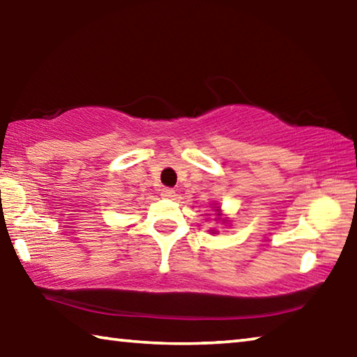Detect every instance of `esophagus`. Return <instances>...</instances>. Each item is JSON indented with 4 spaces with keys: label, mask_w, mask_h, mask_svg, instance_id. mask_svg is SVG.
Returning <instances> with one entry per match:
<instances>
[{
    "label": "esophagus",
    "mask_w": 357,
    "mask_h": 357,
    "mask_svg": "<svg viewBox=\"0 0 357 357\" xmlns=\"http://www.w3.org/2000/svg\"><path fill=\"white\" fill-rule=\"evenodd\" d=\"M174 193H176V192H174L173 189H170V187H165V189H162L160 195L164 197V198H173Z\"/></svg>",
    "instance_id": "34e87169"
}]
</instances>
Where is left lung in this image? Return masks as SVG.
I'll list each match as a JSON object with an SVG mask.
<instances>
[{"mask_svg": "<svg viewBox=\"0 0 357 357\" xmlns=\"http://www.w3.org/2000/svg\"><path fill=\"white\" fill-rule=\"evenodd\" d=\"M214 211H217V217H219V219H217V220H222V222H227L225 219H220V209L219 208H217V209H214ZM213 231H214V229H213Z\"/></svg>", "mask_w": 357, "mask_h": 357, "instance_id": "obj_1", "label": "left lung"}]
</instances>
